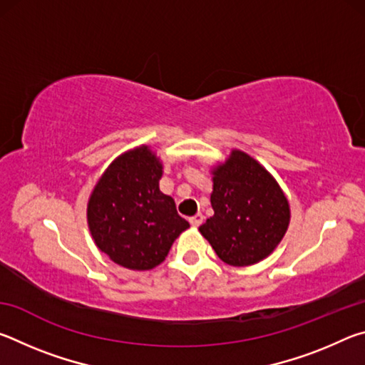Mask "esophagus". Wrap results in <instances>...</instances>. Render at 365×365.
<instances>
[{
    "mask_svg": "<svg viewBox=\"0 0 365 365\" xmlns=\"http://www.w3.org/2000/svg\"><path fill=\"white\" fill-rule=\"evenodd\" d=\"M202 220H205V215L196 214V215H193V217H190V224L193 227H200L202 224Z\"/></svg>",
    "mask_w": 365,
    "mask_h": 365,
    "instance_id": "obj_1",
    "label": "esophagus"
}]
</instances>
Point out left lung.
I'll use <instances>...</instances> for the list:
<instances>
[{
  "instance_id": "8db88e82",
  "label": "left lung",
  "mask_w": 365,
  "mask_h": 365,
  "mask_svg": "<svg viewBox=\"0 0 365 365\" xmlns=\"http://www.w3.org/2000/svg\"><path fill=\"white\" fill-rule=\"evenodd\" d=\"M214 215L200 227L222 261L251 265L267 257L285 235L289 206L285 195L261 164L233 151L214 170Z\"/></svg>"
}]
</instances>
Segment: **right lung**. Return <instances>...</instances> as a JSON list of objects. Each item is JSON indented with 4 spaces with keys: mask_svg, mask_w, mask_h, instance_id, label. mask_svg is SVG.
<instances>
[{
    "mask_svg": "<svg viewBox=\"0 0 365 365\" xmlns=\"http://www.w3.org/2000/svg\"><path fill=\"white\" fill-rule=\"evenodd\" d=\"M163 165L141 146L115 159L88 201V227L95 243L114 262L150 270L169 255L174 240L190 224L175 201L160 193Z\"/></svg>",
    "mask_w": 365,
    "mask_h": 365,
    "instance_id": "add662e5",
    "label": "right lung"
}]
</instances>
